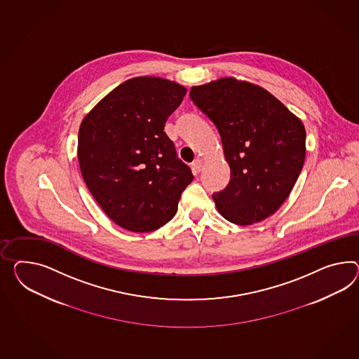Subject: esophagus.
<instances>
[{
    "mask_svg": "<svg viewBox=\"0 0 359 359\" xmlns=\"http://www.w3.org/2000/svg\"><path fill=\"white\" fill-rule=\"evenodd\" d=\"M191 166H193L194 172H195V173H199V172L202 170L203 168L202 158H199V157H198V158H195L193 161V165Z\"/></svg>",
    "mask_w": 359,
    "mask_h": 359,
    "instance_id": "obj_1",
    "label": "esophagus"
}]
</instances>
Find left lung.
Wrapping results in <instances>:
<instances>
[{"label":"left lung","instance_id":"8db88e82","mask_svg":"<svg viewBox=\"0 0 359 359\" xmlns=\"http://www.w3.org/2000/svg\"><path fill=\"white\" fill-rule=\"evenodd\" d=\"M216 125L230 166L229 184L212 198L224 219L251 225L273 215L294 187L306 156V130L260 86L221 78L190 90Z\"/></svg>","mask_w":359,"mask_h":359}]
</instances>
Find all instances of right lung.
<instances>
[{
  "label": "right lung",
  "mask_w": 359,
  "mask_h": 359,
  "mask_svg": "<svg viewBox=\"0 0 359 359\" xmlns=\"http://www.w3.org/2000/svg\"><path fill=\"white\" fill-rule=\"evenodd\" d=\"M186 88L157 76L122 83L83 118L78 160L83 180L118 226L146 233L173 219L193 181L164 131Z\"/></svg>",
  "instance_id": "obj_1"
}]
</instances>
